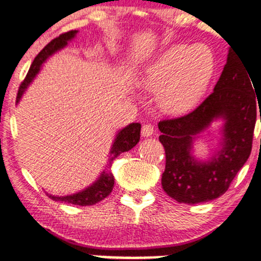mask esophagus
<instances>
[{
	"label": "esophagus",
	"mask_w": 261,
	"mask_h": 261,
	"mask_svg": "<svg viewBox=\"0 0 261 261\" xmlns=\"http://www.w3.org/2000/svg\"><path fill=\"white\" fill-rule=\"evenodd\" d=\"M153 126H152L151 124H146L143 125L142 128H141V135H142L143 137H148L153 135Z\"/></svg>",
	"instance_id": "obj_1"
}]
</instances>
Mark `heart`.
<instances>
[{
  "instance_id": "1",
  "label": "heart",
  "mask_w": 261,
  "mask_h": 261,
  "mask_svg": "<svg viewBox=\"0 0 261 261\" xmlns=\"http://www.w3.org/2000/svg\"><path fill=\"white\" fill-rule=\"evenodd\" d=\"M215 72V56L203 44H173L143 68L139 85L158 92L162 109L180 114L195 107Z\"/></svg>"
}]
</instances>
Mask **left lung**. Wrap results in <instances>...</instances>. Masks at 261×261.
<instances>
[{
  "instance_id": "left-lung-1",
  "label": "left lung",
  "mask_w": 261,
  "mask_h": 261,
  "mask_svg": "<svg viewBox=\"0 0 261 261\" xmlns=\"http://www.w3.org/2000/svg\"><path fill=\"white\" fill-rule=\"evenodd\" d=\"M243 61L229 49L214 92L194 112L160 121L166 151L162 187L178 202L211 201L228 190L249 158L256 121V91ZM216 120H222L220 150L206 161L192 154L196 138ZM261 121V113H260Z\"/></svg>"
}]
</instances>
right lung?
I'll return each instance as SVG.
<instances>
[{"label":"right lung","mask_w":261,"mask_h":261,"mask_svg":"<svg viewBox=\"0 0 261 261\" xmlns=\"http://www.w3.org/2000/svg\"><path fill=\"white\" fill-rule=\"evenodd\" d=\"M77 33H79L77 31H71L65 33V34H61L60 37L55 38L54 40L50 41V43L38 54V56L34 59V61H33L31 68H29L25 80L23 81V83L19 87V91H18L17 94V103H19V100L22 99V95L24 94L27 88H28L29 85L33 82V80L35 79V76L39 73V71H40L44 62L46 61L50 56H53L54 54L67 46L68 41L72 40V39L76 37ZM140 131L141 124H139V122H133V124L121 128V130L116 134L112 148H110L109 157H108V168L112 167L113 161L115 160L119 154L122 153V152L130 151L131 148H134L135 146L137 145V142L140 141ZM113 188V173L110 172V170H103L101 174L98 176L97 180L93 182L92 185H89L88 188L79 191V193L66 196H55L51 195V194H47V196H49L50 199L55 200V201H64L80 206H89L94 205V203L106 199V197L112 193Z\"/></svg>","instance_id":"1"}]
</instances>
